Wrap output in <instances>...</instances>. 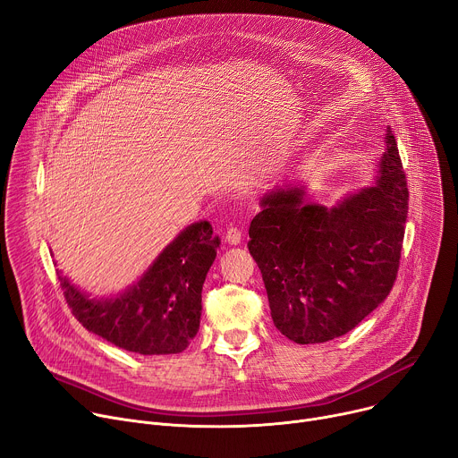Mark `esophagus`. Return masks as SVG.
<instances>
[{
    "label": "esophagus",
    "mask_w": 458,
    "mask_h": 458,
    "mask_svg": "<svg viewBox=\"0 0 458 458\" xmlns=\"http://www.w3.org/2000/svg\"><path fill=\"white\" fill-rule=\"evenodd\" d=\"M241 239H242L241 230L237 226H230L228 232H226V242H228V245H239Z\"/></svg>",
    "instance_id": "34e87169"
}]
</instances>
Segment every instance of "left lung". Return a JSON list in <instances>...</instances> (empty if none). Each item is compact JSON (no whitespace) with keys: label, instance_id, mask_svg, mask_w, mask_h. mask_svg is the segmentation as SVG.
Returning <instances> with one entry per match:
<instances>
[{"label":"left lung","instance_id":"left-lung-1","mask_svg":"<svg viewBox=\"0 0 458 458\" xmlns=\"http://www.w3.org/2000/svg\"><path fill=\"white\" fill-rule=\"evenodd\" d=\"M374 184L326 208L303 184L272 190L250 223L249 250L287 339L317 344L352 331L388 296L409 209L407 180L386 127Z\"/></svg>","mask_w":458,"mask_h":458}]
</instances>
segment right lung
<instances>
[{
  "label": "right lung",
  "mask_w": 458,
  "mask_h": 458,
  "mask_svg": "<svg viewBox=\"0 0 458 458\" xmlns=\"http://www.w3.org/2000/svg\"><path fill=\"white\" fill-rule=\"evenodd\" d=\"M217 247L211 225L199 221L182 230L136 284L114 296H89L60 270L58 280L72 313L88 331L141 355L180 353L199 331L202 285Z\"/></svg>",
  "instance_id": "add662e5"
}]
</instances>
